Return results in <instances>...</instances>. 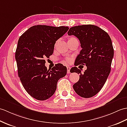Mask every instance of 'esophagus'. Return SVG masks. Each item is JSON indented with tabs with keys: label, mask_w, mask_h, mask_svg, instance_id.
<instances>
[{
	"label": "esophagus",
	"mask_w": 127,
	"mask_h": 127,
	"mask_svg": "<svg viewBox=\"0 0 127 127\" xmlns=\"http://www.w3.org/2000/svg\"><path fill=\"white\" fill-rule=\"evenodd\" d=\"M66 68H67V73H70V71L71 67L70 66H67Z\"/></svg>",
	"instance_id": "1"
}]
</instances>
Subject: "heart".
<instances>
[{
	"mask_svg": "<svg viewBox=\"0 0 127 127\" xmlns=\"http://www.w3.org/2000/svg\"><path fill=\"white\" fill-rule=\"evenodd\" d=\"M66 62H67V63H69L70 62V61H71V60H70V58H66V60H65Z\"/></svg>",
	"mask_w": 127,
	"mask_h": 127,
	"instance_id": "b5f03b06",
	"label": "heart"
}]
</instances>
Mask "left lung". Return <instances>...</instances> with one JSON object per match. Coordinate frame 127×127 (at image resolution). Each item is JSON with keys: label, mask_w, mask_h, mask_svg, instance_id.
<instances>
[{"label": "left lung", "mask_w": 127, "mask_h": 127, "mask_svg": "<svg viewBox=\"0 0 127 127\" xmlns=\"http://www.w3.org/2000/svg\"><path fill=\"white\" fill-rule=\"evenodd\" d=\"M67 34L79 39L81 51L75 61V66L85 64L84 73L74 66L71 72L80 74L73 88L79 96L90 98L95 96L103 87L110 72L114 57V49L108 33L94 25H83L71 28Z\"/></svg>", "instance_id": "obj_1"}]
</instances>
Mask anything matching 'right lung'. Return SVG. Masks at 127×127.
<instances>
[{"label": "right lung", "instance_id": "1", "mask_svg": "<svg viewBox=\"0 0 127 127\" xmlns=\"http://www.w3.org/2000/svg\"><path fill=\"white\" fill-rule=\"evenodd\" d=\"M69 29L35 25L19 38L15 54L18 76L25 90L35 99L44 101L51 97L58 81L66 74V67L60 63L47 69L45 60L52 55L56 41Z\"/></svg>", "mask_w": 127, "mask_h": 127}]
</instances>
